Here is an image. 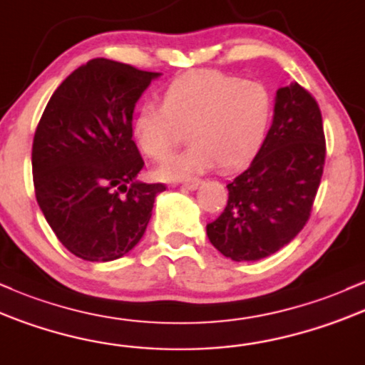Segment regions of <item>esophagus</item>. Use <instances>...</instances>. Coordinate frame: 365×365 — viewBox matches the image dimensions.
Returning <instances> with one entry per match:
<instances>
[{
    "instance_id": "esophagus-1",
    "label": "esophagus",
    "mask_w": 365,
    "mask_h": 365,
    "mask_svg": "<svg viewBox=\"0 0 365 365\" xmlns=\"http://www.w3.org/2000/svg\"><path fill=\"white\" fill-rule=\"evenodd\" d=\"M200 184V179L198 178H190V179H184L182 181V186L186 187V190H196Z\"/></svg>"
}]
</instances>
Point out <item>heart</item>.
Wrapping results in <instances>:
<instances>
[{
    "instance_id": "heart-1",
    "label": "heart",
    "mask_w": 365,
    "mask_h": 365,
    "mask_svg": "<svg viewBox=\"0 0 365 365\" xmlns=\"http://www.w3.org/2000/svg\"><path fill=\"white\" fill-rule=\"evenodd\" d=\"M271 118L272 96L265 84L200 71L172 81L162 105L143 101L130 118V136L146 157L160 160L186 128L190 146L157 169L163 181H181L215 163L232 169L250 160L267 136Z\"/></svg>"
}]
</instances>
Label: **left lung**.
<instances>
[{
	"label": "left lung",
	"instance_id": "left-lung-1",
	"mask_svg": "<svg viewBox=\"0 0 365 365\" xmlns=\"http://www.w3.org/2000/svg\"><path fill=\"white\" fill-rule=\"evenodd\" d=\"M326 160L322 115L298 83L277 89L272 125L248 169L227 184L224 212L207 224L210 243L227 259L272 255L304 229Z\"/></svg>",
	"mask_w": 365,
	"mask_h": 365
}]
</instances>
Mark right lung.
<instances>
[{"label": "right lung", "mask_w": 365, "mask_h": 365, "mask_svg": "<svg viewBox=\"0 0 365 365\" xmlns=\"http://www.w3.org/2000/svg\"><path fill=\"white\" fill-rule=\"evenodd\" d=\"M158 72L94 58L48 101L32 143L36 200L60 243L76 257L110 262L145 235L165 184L136 181L143 162L130 118Z\"/></svg>", "instance_id": "add662e5"}]
</instances>
